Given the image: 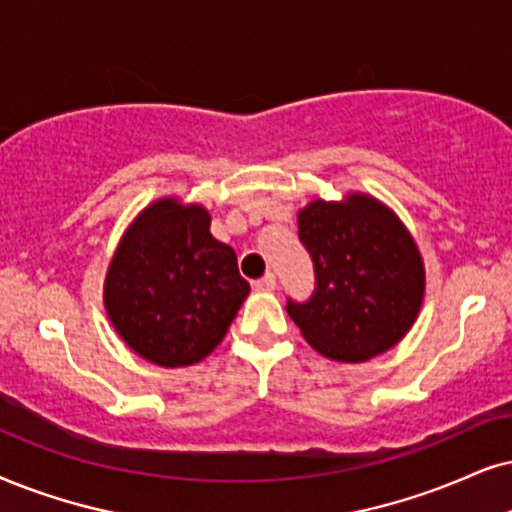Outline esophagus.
<instances>
[{
    "label": "esophagus",
    "instance_id": "obj_1",
    "mask_svg": "<svg viewBox=\"0 0 512 512\" xmlns=\"http://www.w3.org/2000/svg\"><path fill=\"white\" fill-rule=\"evenodd\" d=\"M252 288L260 290V293H271V290L276 288V276L274 274H264L262 278H257V281L252 283Z\"/></svg>",
    "mask_w": 512,
    "mask_h": 512
}]
</instances>
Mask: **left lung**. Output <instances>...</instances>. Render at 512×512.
<instances>
[{"instance_id":"8db88e82","label":"left lung","mask_w":512,"mask_h":512,"mask_svg":"<svg viewBox=\"0 0 512 512\" xmlns=\"http://www.w3.org/2000/svg\"><path fill=\"white\" fill-rule=\"evenodd\" d=\"M316 290L288 302L290 319L321 357L361 364L411 331L425 297V262L397 212L371 193L316 198L297 212Z\"/></svg>"}]
</instances>
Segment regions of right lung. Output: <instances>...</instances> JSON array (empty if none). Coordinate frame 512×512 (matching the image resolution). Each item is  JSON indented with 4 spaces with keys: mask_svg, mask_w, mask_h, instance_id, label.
<instances>
[{
    "mask_svg": "<svg viewBox=\"0 0 512 512\" xmlns=\"http://www.w3.org/2000/svg\"><path fill=\"white\" fill-rule=\"evenodd\" d=\"M200 203L163 196L122 234L103 281V307L122 342L163 368L203 361L250 293L236 252L210 234Z\"/></svg>",
    "mask_w": 512,
    "mask_h": 512,
    "instance_id": "obj_1",
    "label": "right lung"
}]
</instances>
